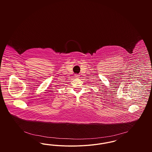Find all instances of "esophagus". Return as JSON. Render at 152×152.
Wrapping results in <instances>:
<instances>
[{
    "label": "esophagus",
    "mask_w": 152,
    "mask_h": 152,
    "mask_svg": "<svg viewBox=\"0 0 152 152\" xmlns=\"http://www.w3.org/2000/svg\"><path fill=\"white\" fill-rule=\"evenodd\" d=\"M75 77L76 78H79V75H75Z\"/></svg>",
    "instance_id": "34e87169"
}]
</instances>
